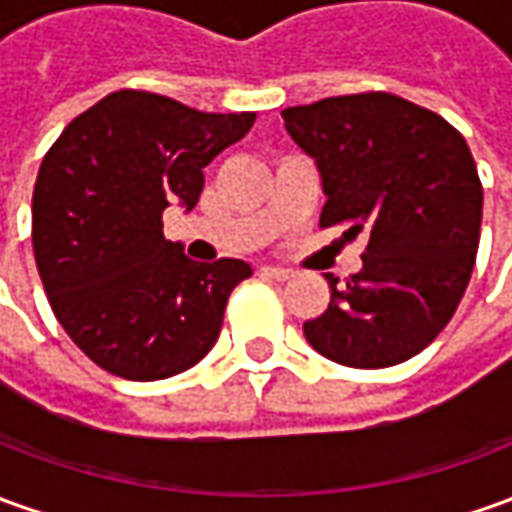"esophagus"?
Instances as JSON below:
<instances>
[{"label":"esophagus","instance_id":"obj_1","mask_svg":"<svg viewBox=\"0 0 512 512\" xmlns=\"http://www.w3.org/2000/svg\"><path fill=\"white\" fill-rule=\"evenodd\" d=\"M259 273L264 278H273V281H287V278H292V270H287V267H273V264H264Z\"/></svg>","mask_w":512,"mask_h":512}]
</instances>
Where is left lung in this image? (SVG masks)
Masks as SVG:
<instances>
[{
	"label": "left lung",
	"instance_id": "obj_1",
	"mask_svg": "<svg viewBox=\"0 0 512 512\" xmlns=\"http://www.w3.org/2000/svg\"><path fill=\"white\" fill-rule=\"evenodd\" d=\"M292 142L315 158L320 225L368 231L362 270L326 273L331 301L303 334L348 368H390L446 329L474 270L482 183L465 139L443 116L396 94L329 97L281 111Z\"/></svg>",
	"mask_w": 512,
	"mask_h": 512
}]
</instances>
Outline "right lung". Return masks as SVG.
Here are the masks:
<instances>
[{
  "instance_id": "1",
  "label": "right lung",
  "mask_w": 512,
  "mask_h": 512,
  "mask_svg": "<svg viewBox=\"0 0 512 512\" xmlns=\"http://www.w3.org/2000/svg\"><path fill=\"white\" fill-rule=\"evenodd\" d=\"M256 114H203L150 91H114L72 119L41 161L33 250L49 306L102 370L155 382L183 373L220 337L248 262H192L164 236V209H195L203 167Z\"/></svg>"
}]
</instances>
